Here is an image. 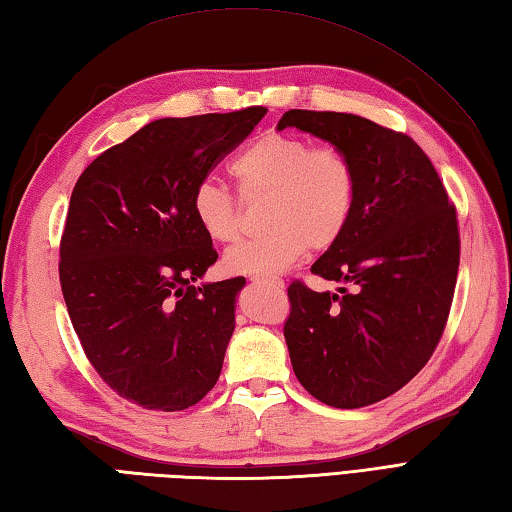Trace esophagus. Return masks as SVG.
I'll return each mask as SVG.
<instances>
[{
	"label": "esophagus",
	"mask_w": 512,
	"mask_h": 512,
	"mask_svg": "<svg viewBox=\"0 0 512 512\" xmlns=\"http://www.w3.org/2000/svg\"><path fill=\"white\" fill-rule=\"evenodd\" d=\"M250 284L268 286V288H277V290L284 288V281H281V279H270V277H250Z\"/></svg>",
	"instance_id": "obj_1"
}]
</instances>
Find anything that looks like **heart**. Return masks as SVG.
Masks as SVG:
<instances>
[{
    "label": "heart",
    "instance_id": "obj_1",
    "mask_svg": "<svg viewBox=\"0 0 512 512\" xmlns=\"http://www.w3.org/2000/svg\"><path fill=\"white\" fill-rule=\"evenodd\" d=\"M231 176L244 193H268V233L231 246L222 266L231 275L275 277L306 250H328L350 226L356 206V171L341 149L312 147L306 138L264 134L233 158ZM195 222L213 242L239 235L233 195L211 180L193 191Z\"/></svg>",
    "mask_w": 512,
    "mask_h": 512
}]
</instances>
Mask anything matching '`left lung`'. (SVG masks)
Wrapping results in <instances>:
<instances>
[{"label":"left lung","instance_id":"1","mask_svg":"<svg viewBox=\"0 0 512 512\" xmlns=\"http://www.w3.org/2000/svg\"><path fill=\"white\" fill-rule=\"evenodd\" d=\"M297 127L350 158L356 206L312 273L354 290L314 292L292 281L284 336L310 394L336 409L374 405L427 365L449 317L460 266L458 217L427 154L363 116L290 110Z\"/></svg>","mask_w":512,"mask_h":512}]
</instances>
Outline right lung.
<instances>
[{"label": "right lung", "instance_id": "add662e5", "mask_svg": "<svg viewBox=\"0 0 512 512\" xmlns=\"http://www.w3.org/2000/svg\"><path fill=\"white\" fill-rule=\"evenodd\" d=\"M266 112L160 118L74 184L59 264L65 306L96 372L140 407L182 411L220 378L246 279L193 286L217 253L191 200Z\"/></svg>", "mask_w": 512, "mask_h": 512}]
</instances>
